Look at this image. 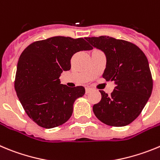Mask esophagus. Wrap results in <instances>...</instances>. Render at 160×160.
Instances as JSON below:
<instances>
[{"mask_svg": "<svg viewBox=\"0 0 160 160\" xmlns=\"http://www.w3.org/2000/svg\"><path fill=\"white\" fill-rule=\"evenodd\" d=\"M91 90H92L91 88H89V87L86 88V94H87V93H90V92L91 91Z\"/></svg>", "mask_w": 160, "mask_h": 160, "instance_id": "34e87169", "label": "esophagus"}]
</instances>
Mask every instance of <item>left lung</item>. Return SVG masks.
Here are the masks:
<instances>
[{"label": "left lung", "mask_w": 160, "mask_h": 160, "mask_svg": "<svg viewBox=\"0 0 160 160\" xmlns=\"http://www.w3.org/2000/svg\"><path fill=\"white\" fill-rule=\"evenodd\" d=\"M85 39L105 53L102 77L116 86L111 95L100 90L102 99L93 106V112L107 125H128L140 115L152 94L153 82L147 57L128 41L106 36Z\"/></svg>", "instance_id": "left-lung-1"}]
</instances>
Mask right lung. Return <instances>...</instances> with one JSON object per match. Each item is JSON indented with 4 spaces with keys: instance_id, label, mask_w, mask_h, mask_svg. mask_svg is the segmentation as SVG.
Here are the masks:
<instances>
[{
    "instance_id": "right-lung-1",
    "label": "right lung",
    "mask_w": 160,
    "mask_h": 160,
    "mask_svg": "<svg viewBox=\"0 0 160 160\" xmlns=\"http://www.w3.org/2000/svg\"><path fill=\"white\" fill-rule=\"evenodd\" d=\"M93 49L82 38L55 36L31 43L18 60L15 79L17 97L32 121L52 128L67 122L83 86L60 84L62 71L70 70V59L80 51Z\"/></svg>"
}]
</instances>
